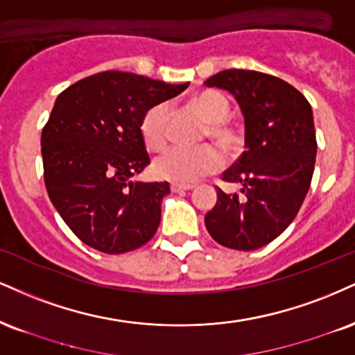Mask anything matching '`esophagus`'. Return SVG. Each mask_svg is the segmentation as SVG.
I'll return each instance as SVG.
<instances>
[{
    "instance_id": "34e87169",
    "label": "esophagus",
    "mask_w": 355,
    "mask_h": 355,
    "mask_svg": "<svg viewBox=\"0 0 355 355\" xmlns=\"http://www.w3.org/2000/svg\"><path fill=\"white\" fill-rule=\"evenodd\" d=\"M193 189V185H183V183H172L170 185V190L173 191V193H180V191H189Z\"/></svg>"
}]
</instances>
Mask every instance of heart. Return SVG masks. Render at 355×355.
I'll return each mask as SVG.
<instances>
[{"mask_svg": "<svg viewBox=\"0 0 355 355\" xmlns=\"http://www.w3.org/2000/svg\"><path fill=\"white\" fill-rule=\"evenodd\" d=\"M191 104L208 122V137H211L225 152L233 153L240 150L245 142V135L240 127L226 122L230 115V102L223 94L205 91L195 96ZM166 123H168V105L165 102L152 105L144 114L140 122V134L150 150L164 148L166 144ZM221 165H223V157L213 145H200L195 148H168L155 160L153 168L165 180L189 185L205 175L220 170Z\"/></svg>", "mask_w": 355, "mask_h": 355, "instance_id": "b5f03b06", "label": "heart"}]
</instances>
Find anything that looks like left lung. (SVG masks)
<instances>
[{
	"label": "left lung",
	"mask_w": 355,
	"mask_h": 355,
	"mask_svg": "<svg viewBox=\"0 0 355 355\" xmlns=\"http://www.w3.org/2000/svg\"><path fill=\"white\" fill-rule=\"evenodd\" d=\"M205 85L236 99L246 148L223 173L225 182L240 183L243 198L218 189L205 226L221 246L258 250L293 223L311 187L318 152L313 109L296 87L263 72L226 69Z\"/></svg>",
	"instance_id": "8db88e82"
}]
</instances>
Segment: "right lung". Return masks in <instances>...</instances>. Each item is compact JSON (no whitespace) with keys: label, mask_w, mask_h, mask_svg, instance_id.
Returning a JSON list of instances; mask_svg holds the SVG:
<instances>
[{"label":"right lung","mask_w":355,"mask_h":355,"mask_svg":"<svg viewBox=\"0 0 355 355\" xmlns=\"http://www.w3.org/2000/svg\"><path fill=\"white\" fill-rule=\"evenodd\" d=\"M189 84L105 71L58 96L41 135L44 183L61 218L87 246L121 254L155 234L170 185L130 180L150 164L140 122Z\"/></svg>","instance_id":"add662e5"}]
</instances>
